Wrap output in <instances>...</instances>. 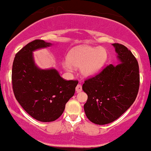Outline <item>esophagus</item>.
Segmentation results:
<instances>
[{
  "label": "esophagus",
  "mask_w": 151,
  "mask_h": 151,
  "mask_svg": "<svg viewBox=\"0 0 151 151\" xmlns=\"http://www.w3.org/2000/svg\"><path fill=\"white\" fill-rule=\"evenodd\" d=\"M82 91V86H81V84H78L77 86H76V92L77 93H79Z\"/></svg>",
  "instance_id": "1"
}]
</instances>
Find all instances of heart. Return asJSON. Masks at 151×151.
Masks as SVG:
<instances>
[{"label": "heart", "mask_w": 151, "mask_h": 151, "mask_svg": "<svg viewBox=\"0 0 151 151\" xmlns=\"http://www.w3.org/2000/svg\"><path fill=\"white\" fill-rule=\"evenodd\" d=\"M108 58V52L103 48L83 46L71 50L68 55V60L62 65L65 70H73L74 67H80L83 77L94 76L103 68Z\"/></svg>", "instance_id": "obj_1"}]
</instances>
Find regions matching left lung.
Instances as JSON below:
<instances>
[{
	"mask_svg": "<svg viewBox=\"0 0 151 151\" xmlns=\"http://www.w3.org/2000/svg\"><path fill=\"white\" fill-rule=\"evenodd\" d=\"M119 65H109L82 86L88 95L83 105L91 122L106 124L116 120L133 104L139 92L140 77L138 61L124 45L113 43Z\"/></svg>",
	"mask_w": 151,
	"mask_h": 151,
	"instance_id": "obj_1",
	"label": "left lung"
}]
</instances>
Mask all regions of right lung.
I'll use <instances>...</instances> for the list:
<instances>
[{
  "mask_svg": "<svg viewBox=\"0 0 151 151\" xmlns=\"http://www.w3.org/2000/svg\"><path fill=\"white\" fill-rule=\"evenodd\" d=\"M50 46L40 39L29 43L16 53L12 70L16 100L29 115L43 122L60 117L78 83L77 80H65L55 69L41 70L34 64L32 52Z\"/></svg>",
  "mask_w": 151,
  "mask_h": 151,
  "instance_id": "obj_1",
  "label": "right lung"
}]
</instances>
